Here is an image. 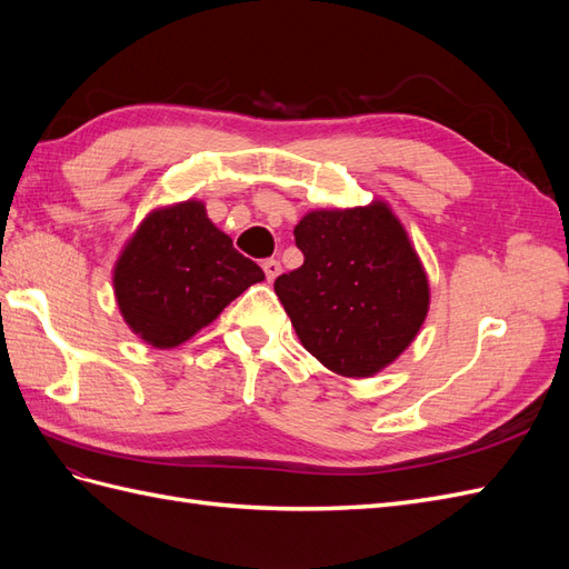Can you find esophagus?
<instances>
[{
  "instance_id": "1",
  "label": "esophagus",
  "mask_w": 569,
  "mask_h": 569,
  "mask_svg": "<svg viewBox=\"0 0 569 569\" xmlns=\"http://www.w3.org/2000/svg\"><path fill=\"white\" fill-rule=\"evenodd\" d=\"M263 272H266L268 282H272L282 272V266H280V261H274V258H268V261L263 263Z\"/></svg>"
}]
</instances>
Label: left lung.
I'll use <instances>...</instances> for the list:
<instances>
[{
  "instance_id": "left-lung-1",
  "label": "left lung",
  "mask_w": 569,
  "mask_h": 569,
  "mask_svg": "<svg viewBox=\"0 0 569 569\" xmlns=\"http://www.w3.org/2000/svg\"><path fill=\"white\" fill-rule=\"evenodd\" d=\"M303 266L274 280L303 349L341 377L399 358L429 311V282L389 203L308 211L295 228Z\"/></svg>"
}]
</instances>
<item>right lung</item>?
Segmentation results:
<instances>
[{
    "mask_svg": "<svg viewBox=\"0 0 569 569\" xmlns=\"http://www.w3.org/2000/svg\"><path fill=\"white\" fill-rule=\"evenodd\" d=\"M263 280L197 199L153 209L113 266L120 316L153 349L180 347Z\"/></svg>",
    "mask_w": 569,
    "mask_h": 569,
    "instance_id": "1",
    "label": "right lung"
}]
</instances>
